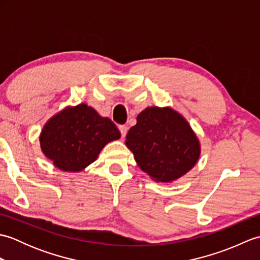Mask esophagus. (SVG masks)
Instances as JSON below:
<instances>
[{
  "label": "esophagus",
  "mask_w": 260,
  "mask_h": 260,
  "mask_svg": "<svg viewBox=\"0 0 260 260\" xmlns=\"http://www.w3.org/2000/svg\"><path fill=\"white\" fill-rule=\"evenodd\" d=\"M118 128H119L121 137H125V135H126V133H127V129H128V127H127L126 125H119Z\"/></svg>",
  "instance_id": "esophagus-1"
}]
</instances>
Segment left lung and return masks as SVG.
<instances>
[{
	"mask_svg": "<svg viewBox=\"0 0 260 260\" xmlns=\"http://www.w3.org/2000/svg\"><path fill=\"white\" fill-rule=\"evenodd\" d=\"M126 145L145 173L171 182L190 171L200 156V144L187 121L169 107H148L126 135Z\"/></svg>",
	"mask_w": 260,
	"mask_h": 260,
	"instance_id": "1",
	"label": "left lung"
}]
</instances>
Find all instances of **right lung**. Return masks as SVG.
I'll list each match as a JSON object with an SVG mask.
<instances>
[{"label":"right lung","mask_w":260,"mask_h":260,"mask_svg":"<svg viewBox=\"0 0 260 260\" xmlns=\"http://www.w3.org/2000/svg\"><path fill=\"white\" fill-rule=\"evenodd\" d=\"M119 137L112 120L81 104L53 116L43 127L40 144L57 168L78 172L95 161L107 143Z\"/></svg>","instance_id":"right-lung-1"}]
</instances>
